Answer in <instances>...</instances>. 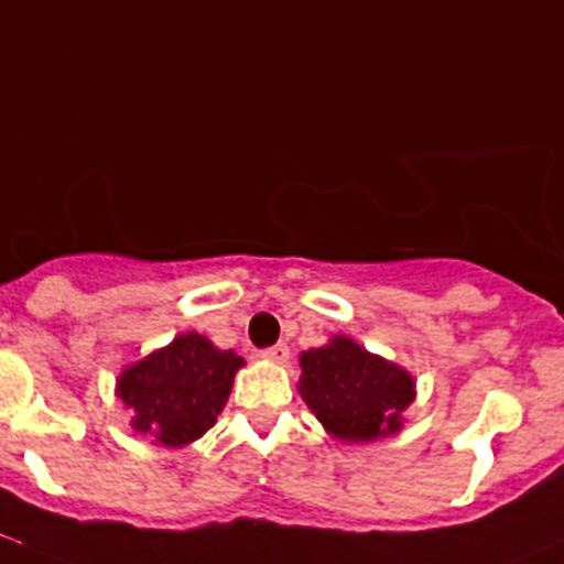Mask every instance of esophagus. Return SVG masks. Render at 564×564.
I'll return each instance as SVG.
<instances>
[{"label": "esophagus", "mask_w": 564, "mask_h": 564, "mask_svg": "<svg viewBox=\"0 0 564 564\" xmlns=\"http://www.w3.org/2000/svg\"><path fill=\"white\" fill-rule=\"evenodd\" d=\"M262 358L264 361H272V364H286L289 361V348L283 343L272 345V348L262 350Z\"/></svg>", "instance_id": "esophagus-1"}]
</instances>
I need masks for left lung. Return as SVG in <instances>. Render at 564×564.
<instances>
[{
  "mask_svg": "<svg viewBox=\"0 0 564 564\" xmlns=\"http://www.w3.org/2000/svg\"><path fill=\"white\" fill-rule=\"evenodd\" d=\"M300 391L326 433L345 444H367L404 429L414 401V377L369 352L348 334L300 352Z\"/></svg>",
  "mask_w": 564,
  "mask_h": 564,
  "instance_id": "left-lung-1",
  "label": "left lung"
}]
</instances>
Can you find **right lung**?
<instances>
[{
    "label": "right lung",
    "instance_id": "add662e5",
    "mask_svg": "<svg viewBox=\"0 0 564 564\" xmlns=\"http://www.w3.org/2000/svg\"><path fill=\"white\" fill-rule=\"evenodd\" d=\"M243 364L235 350H221L203 334L184 332L165 348L128 364L117 377L115 393L133 412V431L150 436L158 447L178 449L216 423Z\"/></svg>",
    "mask_w": 564,
    "mask_h": 564
}]
</instances>
